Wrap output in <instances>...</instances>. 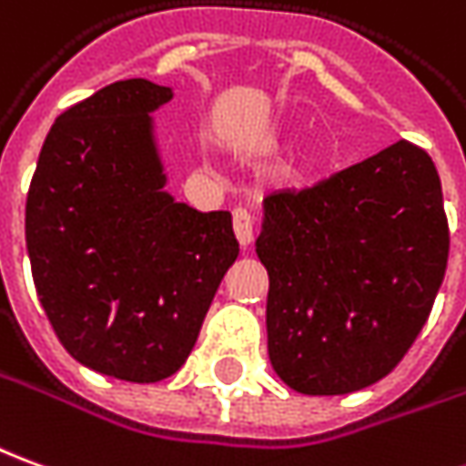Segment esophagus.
Wrapping results in <instances>:
<instances>
[{"mask_svg": "<svg viewBox=\"0 0 466 466\" xmlns=\"http://www.w3.org/2000/svg\"><path fill=\"white\" fill-rule=\"evenodd\" d=\"M232 224H234V234H237V242L242 244L244 249L252 244L255 239V222H252V214L242 207H237L232 211Z\"/></svg>", "mask_w": 466, "mask_h": 466, "instance_id": "1", "label": "esophagus"}]
</instances>
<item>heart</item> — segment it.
Returning a JSON list of instances; mask_svg holds the SVG:
<instances>
[{
    "label": "heart",
    "instance_id": "b5f03b06",
    "mask_svg": "<svg viewBox=\"0 0 466 466\" xmlns=\"http://www.w3.org/2000/svg\"><path fill=\"white\" fill-rule=\"evenodd\" d=\"M318 161H320V151H318L315 146H310V143H302L300 148L289 156L288 164H285V177L289 178L302 177V174H308Z\"/></svg>",
    "mask_w": 466,
    "mask_h": 466
}]
</instances>
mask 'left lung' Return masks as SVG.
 Instances as JSON below:
<instances>
[{
    "instance_id": "left-lung-1",
    "label": "left lung",
    "mask_w": 466,
    "mask_h": 466,
    "mask_svg": "<svg viewBox=\"0 0 466 466\" xmlns=\"http://www.w3.org/2000/svg\"><path fill=\"white\" fill-rule=\"evenodd\" d=\"M267 353L308 396L389 376L424 328L449 257L437 166L399 141L312 188L265 199Z\"/></svg>"
}]
</instances>
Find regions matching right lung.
<instances>
[{
	"instance_id": "obj_1",
	"label": "right lung",
	"mask_w": 466,
	"mask_h": 466,
	"mask_svg": "<svg viewBox=\"0 0 466 466\" xmlns=\"http://www.w3.org/2000/svg\"><path fill=\"white\" fill-rule=\"evenodd\" d=\"M171 97L133 77L57 116L25 211L32 278L60 343L131 383L187 363L239 255L229 211H197L164 188L151 113Z\"/></svg>"
}]
</instances>
